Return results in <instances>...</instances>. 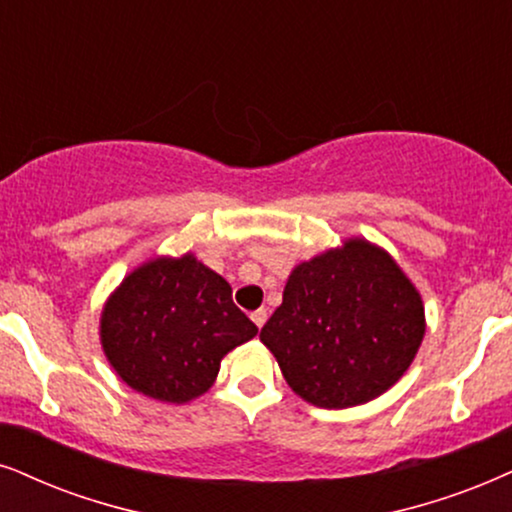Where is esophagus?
Segmentation results:
<instances>
[{
	"label": "esophagus",
	"mask_w": 512,
	"mask_h": 512,
	"mask_svg": "<svg viewBox=\"0 0 512 512\" xmlns=\"http://www.w3.org/2000/svg\"><path fill=\"white\" fill-rule=\"evenodd\" d=\"M250 319L255 321V326H257V328H262V326H264V321H267V309H257V312H252V314H250Z\"/></svg>",
	"instance_id": "esophagus-1"
}]
</instances>
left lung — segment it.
Returning <instances> with one entry per match:
<instances>
[{
  "instance_id": "1",
  "label": "left lung",
  "mask_w": 512,
  "mask_h": 512,
  "mask_svg": "<svg viewBox=\"0 0 512 512\" xmlns=\"http://www.w3.org/2000/svg\"><path fill=\"white\" fill-rule=\"evenodd\" d=\"M423 335L418 290L385 250L354 238L295 267L260 340L304 401L347 409L390 390Z\"/></svg>"
}]
</instances>
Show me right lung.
I'll return each mask as SVG.
<instances>
[{"instance_id": "1", "label": "right lung", "mask_w": 512, "mask_h": 512, "mask_svg": "<svg viewBox=\"0 0 512 512\" xmlns=\"http://www.w3.org/2000/svg\"><path fill=\"white\" fill-rule=\"evenodd\" d=\"M257 335L231 286L193 255L134 269L101 314V345L125 383L184 404L208 392L226 352Z\"/></svg>"}]
</instances>
